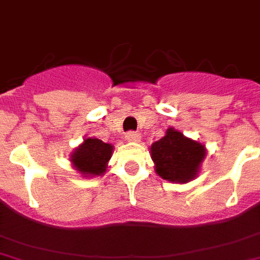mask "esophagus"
<instances>
[{
  "label": "esophagus",
  "instance_id": "34e87169",
  "mask_svg": "<svg viewBox=\"0 0 260 260\" xmlns=\"http://www.w3.org/2000/svg\"><path fill=\"white\" fill-rule=\"evenodd\" d=\"M125 138L128 142H139L141 141V134L135 132H128L125 134Z\"/></svg>",
  "mask_w": 260,
  "mask_h": 260
}]
</instances>
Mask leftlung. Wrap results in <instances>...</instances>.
Listing matches in <instances>:
<instances>
[{"instance_id": "obj_1", "label": "left lung", "mask_w": 260, "mask_h": 260, "mask_svg": "<svg viewBox=\"0 0 260 260\" xmlns=\"http://www.w3.org/2000/svg\"><path fill=\"white\" fill-rule=\"evenodd\" d=\"M155 173L171 183H187L198 177L206 156L203 143L169 127L165 137L150 146Z\"/></svg>"}]
</instances>
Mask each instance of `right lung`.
Returning a JSON list of instances; mask_svg holds the SVG:
<instances>
[{
    "label": "right lung",
    "instance_id": "add662e5",
    "mask_svg": "<svg viewBox=\"0 0 260 260\" xmlns=\"http://www.w3.org/2000/svg\"><path fill=\"white\" fill-rule=\"evenodd\" d=\"M114 146L111 143H105L94 137L83 139V142L73 150L70 154L74 170L78 171L82 177L93 178L101 177L106 173L107 164L113 155Z\"/></svg>",
    "mask_w": 260,
    "mask_h": 260
}]
</instances>
